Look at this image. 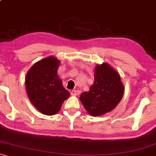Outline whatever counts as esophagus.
Returning <instances> with one entry per match:
<instances>
[{"label": "esophagus", "instance_id": "obj_1", "mask_svg": "<svg viewBox=\"0 0 156 156\" xmlns=\"http://www.w3.org/2000/svg\"><path fill=\"white\" fill-rule=\"evenodd\" d=\"M71 93L72 96H78V95H79L80 93H81V91L73 90L71 91V93Z\"/></svg>", "mask_w": 156, "mask_h": 156}]
</instances>
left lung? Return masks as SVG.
<instances>
[{"mask_svg": "<svg viewBox=\"0 0 156 156\" xmlns=\"http://www.w3.org/2000/svg\"><path fill=\"white\" fill-rule=\"evenodd\" d=\"M124 90L117 70L108 63H102L95 67L94 83L89 91L81 93L80 101L90 115H104L117 107Z\"/></svg>", "mask_w": 156, "mask_h": 156, "instance_id": "1", "label": "left lung"}]
</instances>
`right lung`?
Returning a JSON list of instances; mask_svg holds the SVG:
<instances>
[{"label": "right lung", "mask_w": 156, "mask_h": 156, "mask_svg": "<svg viewBox=\"0 0 156 156\" xmlns=\"http://www.w3.org/2000/svg\"><path fill=\"white\" fill-rule=\"evenodd\" d=\"M60 60L49 56L31 66L25 78V87L31 104L45 115H55L69 97L57 75Z\"/></svg>", "instance_id": "add662e5"}]
</instances>
